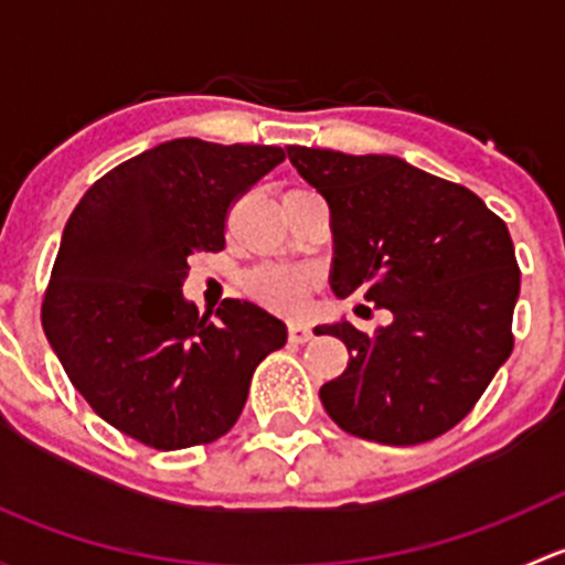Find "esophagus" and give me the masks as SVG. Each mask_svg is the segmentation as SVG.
Instances as JSON below:
<instances>
[{"mask_svg": "<svg viewBox=\"0 0 565 565\" xmlns=\"http://www.w3.org/2000/svg\"><path fill=\"white\" fill-rule=\"evenodd\" d=\"M287 333H289V341H295V344H306V341L311 339V330L300 322H289Z\"/></svg>", "mask_w": 565, "mask_h": 565, "instance_id": "esophagus-1", "label": "esophagus"}]
</instances>
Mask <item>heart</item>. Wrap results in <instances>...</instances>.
<instances>
[{
  "label": "heart",
  "mask_w": 565,
  "mask_h": 565,
  "mask_svg": "<svg viewBox=\"0 0 565 565\" xmlns=\"http://www.w3.org/2000/svg\"><path fill=\"white\" fill-rule=\"evenodd\" d=\"M315 287V273L306 267H259L246 276V292L265 309L281 315H300L309 303V292Z\"/></svg>",
  "instance_id": "1"
}]
</instances>
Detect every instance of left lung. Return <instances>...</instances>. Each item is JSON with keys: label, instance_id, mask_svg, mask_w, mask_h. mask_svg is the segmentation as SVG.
<instances>
[{"label": "left lung", "instance_id": "8db88e82", "mask_svg": "<svg viewBox=\"0 0 565 565\" xmlns=\"http://www.w3.org/2000/svg\"><path fill=\"white\" fill-rule=\"evenodd\" d=\"M330 207L339 298L361 292L393 322L374 335L319 324L350 352L319 388L330 418L383 446H418L459 424L514 350L520 265L503 218L465 185L393 156L289 145Z\"/></svg>", "mask_w": 565, "mask_h": 565}]
</instances>
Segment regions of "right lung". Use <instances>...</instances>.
Listing matches in <instances>:
<instances>
[{
  "mask_svg": "<svg viewBox=\"0 0 565 565\" xmlns=\"http://www.w3.org/2000/svg\"><path fill=\"white\" fill-rule=\"evenodd\" d=\"M281 147L174 139L119 163L62 232L43 330L89 407L122 435L177 451L237 424L254 369L287 324L248 300L182 298L188 256L224 248L226 213L284 161Z\"/></svg>",
  "mask_w": 565,
  "mask_h": 565,
  "instance_id": "add662e5",
  "label": "right lung"
}]
</instances>
